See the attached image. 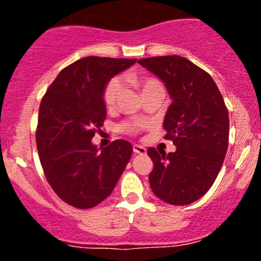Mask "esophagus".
<instances>
[{
	"instance_id": "obj_1",
	"label": "esophagus",
	"mask_w": 261,
	"mask_h": 261,
	"mask_svg": "<svg viewBox=\"0 0 261 261\" xmlns=\"http://www.w3.org/2000/svg\"><path fill=\"white\" fill-rule=\"evenodd\" d=\"M134 152L137 154H146L147 153V149H146L143 146H140V145H134Z\"/></svg>"
}]
</instances>
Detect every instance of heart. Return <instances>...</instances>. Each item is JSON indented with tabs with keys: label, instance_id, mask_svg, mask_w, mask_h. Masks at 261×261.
<instances>
[{
	"label": "heart",
	"instance_id": "heart-1",
	"mask_svg": "<svg viewBox=\"0 0 261 261\" xmlns=\"http://www.w3.org/2000/svg\"><path fill=\"white\" fill-rule=\"evenodd\" d=\"M126 79L130 81V82H134L136 83L137 86H140L141 89H142V93L148 91V89L153 88V87L161 86V83L158 82L157 80L149 79V77H147V79H146V77H140L137 76L136 73H130ZM120 88H121V82L119 79L114 77V79L108 81V83L106 85V87H104V91H103V101L108 109H110V108L115 106L119 92H120ZM141 127H142V124L139 121L124 122V124H121L120 126L121 131L125 134H136L141 130Z\"/></svg>",
	"mask_w": 261,
	"mask_h": 261
}]
</instances>
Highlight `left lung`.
I'll use <instances>...</instances> for the list:
<instances>
[{
  "label": "left lung",
  "mask_w": 261,
  "mask_h": 261,
  "mask_svg": "<svg viewBox=\"0 0 261 261\" xmlns=\"http://www.w3.org/2000/svg\"><path fill=\"white\" fill-rule=\"evenodd\" d=\"M139 64L160 79L172 98L163 127L176 151L148 148L153 161L149 185L170 205H189L205 195L222 167L229 137L228 110L207 72L178 55L141 59Z\"/></svg>",
  "instance_id": "obj_1"
}]
</instances>
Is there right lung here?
Instances as JSON below:
<instances>
[{
  "label": "right lung",
  "instance_id": "obj_1",
  "mask_svg": "<svg viewBox=\"0 0 261 261\" xmlns=\"http://www.w3.org/2000/svg\"><path fill=\"white\" fill-rule=\"evenodd\" d=\"M136 59L88 56L58 74L39 108L35 139L45 176L66 203L97 206L112 194L133 154V146L116 140L97 148L92 139L107 118L104 87Z\"/></svg>",
  "mask_w": 261,
  "mask_h": 261
}]
</instances>
